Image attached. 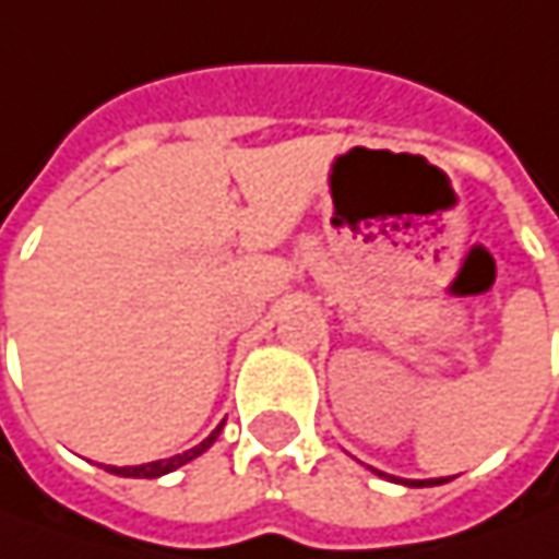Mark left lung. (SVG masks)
<instances>
[{
	"label": "left lung",
	"instance_id": "1",
	"mask_svg": "<svg viewBox=\"0 0 559 559\" xmlns=\"http://www.w3.org/2000/svg\"><path fill=\"white\" fill-rule=\"evenodd\" d=\"M444 479H417V483H404V485H411V488H423V485H441Z\"/></svg>",
	"mask_w": 559,
	"mask_h": 559
}]
</instances>
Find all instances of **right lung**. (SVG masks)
I'll list each match as a JSON object with an SVG mask.
<instances>
[{
  "instance_id": "right-lung-1",
  "label": "right lung",
  "mask_w": 559,
  "mask_h": 559,
  "mask_svg": "<svg viewBox=\"0 0 559 559\" xmlns=\"http://www.w3.org/2000/svg\"><path fill=\"white\" fill-rule=\"evenodd\" d=\"M221 436V426L202 441V444H195V448H189L183 454H174V457H167V461H152V463H140V466H105L108 473H115V476H130V479H158L164 473H174V469H180L183 463L195 461L199 454H204L214 441Z\"/></svg>"
}]
</instances>
